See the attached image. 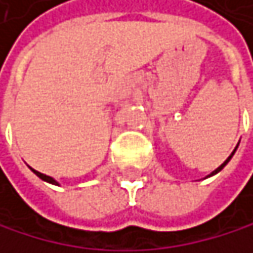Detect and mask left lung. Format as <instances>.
Wrapping results in <instances>:
<instances>
[{"instance_id":"8db88e82","label":"left lung","mask_w":253,"mask_h":253,"mask_svg":"<svg viewBox=\"0 0 253 253\" xmlns=\"http://www.w3.org/2000/svg\"><path fill=\"white\" fill-rule=\"evenodd\" d=\"M237 147H238V146H237ZM237 147H235V150H237ZM235 150H234V152H232V154H230V157H229V158H227V160H226V161H224V163H223V164L220 166V168H216V169H215V170H213V172H212V173H211L209 176H212V175H215V173H218V172H220V170H221V169L224 168V166H226V164H227V163L230 161V158H232V157H234V154H235Z\"/></svg>"}]
</instances>
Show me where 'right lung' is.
<instances>
[{"label": "right lung", "instance_id": "right-lung-1", "mask_svg": "<svg viewBox=\"0 0 253 253\" xmlns=\"http://www.w3.org/2000/svg\"><path fill=\"white\" fill-rule=\"evenodd\" d=\"M30 170H32L33 173H35L37 176H40V178L42 179V181H45V183H50V184H55V186H59L56 179H53L52 176H49V175H44V173H41V172H38V170H35V169H32V168H30Z\"/></svg>", "mask_w": 253, "mask_h": 253}]
</instances>
